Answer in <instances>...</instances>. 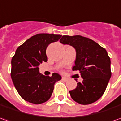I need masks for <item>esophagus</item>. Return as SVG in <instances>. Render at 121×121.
<instances>
[{
  "instance_id": "34e87169",
  "label": "esophagus",
  "mask_w": 121,
  "mask_h": 121,
  "mask_svg": "<svg viewBox=\"0 0 121 121\" xmlns=\"http://www.w3.org/2000/svg\"><path fill=\"white\" fill-rule=\"evenodd\" d=\"M62 79H63V81H67L68 80V78H67L66 77H62Z\"/></svg>"
}]
</instances>
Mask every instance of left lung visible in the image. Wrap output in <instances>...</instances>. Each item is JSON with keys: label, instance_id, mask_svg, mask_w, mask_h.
I'll return each mask as SVG.
<instances>
[{"label": "left lung", "instance_id": "8db88e82", "mask_svg": "<svg viewBox=\"0 0 121 121\" xmlns=\"http://www.w3.org/2000/svg\"><path fill=\"white\" fill-rule=\"evenodd\" d=\"M60 42L75 49L73 71L79 70L83 78L82 83H77V87L69 91L73 100L86 105L100 99L111 77L110 58L106 50L94 40L81 35H63Z\"/></svg>", "mask_w": 121, "mask_h": 121}]
</instances>
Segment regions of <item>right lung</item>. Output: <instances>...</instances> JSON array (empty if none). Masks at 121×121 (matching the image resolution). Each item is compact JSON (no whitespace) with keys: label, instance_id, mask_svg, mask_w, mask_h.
<instances>
[{"label":"right lung","instance_id":"right-lung-1","mask_svg":"<svg viewBox=\"0 0 121 121\" xmlns=\"http://www.w3.org/2000/svg\"><path fill=\"white\" fill-rule=\"evenodd\" d=\"M62 35L39 34L27 40L17 49L11 60V76L17 92L24 100L35 104L50 99L54 86L61 76L54 73L52 77L40 73L39 66L48 58L46 54L49 44L57 42Z\"/></svg>","mask_w":121,"mask_h":121}]
</instances>
